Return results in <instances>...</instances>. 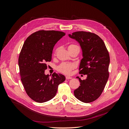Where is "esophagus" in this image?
Segmentation results:
<instances>
[{
	"instance_id": "obj_1",
	"label": "esophagus",
	"mask_w": 129,
	"mask_h": 129,
	"mask_svg": "<svg viewBox=\"0 0 129 129\" xmlns=\"http://www.w3.org/2000/svg\"><path fill=\"white\" fill-rule=\"evenodd\" d=\"M72 77L71 76H66V80H69V79H72Z\"/></svg>"
}]
</instances>
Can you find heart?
Instances as JSON below:
<instances>
[{"label":"heart","instance_id":"1","mask_svg":"<svg viewBox=\"0 0 129 129\" xmlns=\"http://www.w3.org/2000/svg\"><path fill=\"white\" fill-rule=\"evenodd\" d=\"M74 47H79L77 45L74 44H69L68 46V48H72ZM57 49L55 50V53L54 54H56L57 52ZM74 64L72 63H62L60 66H58L57 70L58 72H60L64 74H70L71 73V72L72 69L74 68Z\"/></svg>","mask_w":129,"mask_h":129}]
</instances>
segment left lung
Segmentation results:
<instances>
[{"label":"left lung","instance_id":"1","mask_svg":"<svg viewBox=\"0 0 129 129\" xmlns=\"http://www.w3.org/2000/svg\"><path fill=\"white\" fill-rule=\"evenodd\" d=\"M79 42L83 58L80 62L79 74L87 75L84 80L79 79L80 85L74 91L81 102L90 103L102 94L108 80L110 56L104 41L96 34L78 31L69 34Z\"/></svg>","mask_w":129,"mask_h":129}]
</instances>
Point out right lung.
<instances>
[{
    "label": "right lung",
    "mask_w": 129,
    "mask_h": 129,
    "mask_svg": "<svg viewBox=\"0 0 129 129\" xmlns=\"http://www.w3.org/2000/svg\"><path fill=\"white\" fill-rule=\"evenodd\" d=\"M65 34L60 31L39 30L27 38L23 45L18 59L21 81L27 94L37 102L52 99L58 85L66 80L61 74L54 73L51 77L45 74L54 45Z\"/></svg>",
    "instance_id": "right-lung-1"
}]
</instances>
